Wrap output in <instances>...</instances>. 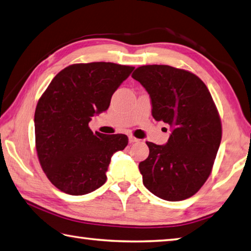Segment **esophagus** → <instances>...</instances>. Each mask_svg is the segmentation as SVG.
<instances>
[{
	"mask_svg": "<svg viewBox=\"0 0 251 251\" xmlns=\"http://www.w3.org/2000/svg\"><path fill=\"white\" fill-rule=\"evenodd\" d=\"M128 140H129V143H130V144H133V143H136V141H138L139 139H137L136 137H134V136H129V137H128Z\"/></svg>",
	"mask_w": 251,
	"mask_h": 251,
	"instance_id": "obj_1",
	"label": "esophagus"
}]
</instances>
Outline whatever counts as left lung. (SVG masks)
Instances as JSON below:
<instances>
[{
    "label": "left lung",
    "instance_id": "obj_1",
    "mask_svg": "<svg viewBox=\"0 0 251 251\" xmlns=\"http://www.w3.org/2000/svg\"><path fill=\"white\" fill-rule=\"evenodd\" d=\"M131 76L149 93L154 120L172 128L166 145L146 143L144 185L166 201L189 199L211 175L220 148L222 123L212 95L198 75L170 66H141Z\"/></svg>",
    "mask_w": 251,
    "mask_h": 251
}]
</instances>
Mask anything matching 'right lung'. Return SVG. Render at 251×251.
<instances>
[{
    "label": "right lung",
    "instance_id": "right-lung-1",
    "mask_svg": "<svg viewBox=\"0 0 251 251\" xmlns=\"http://www.w3.org/2000/svg\"><path fill=\"white\" fill-rule=\"evenodd\" d=\"M135 69L113 62L75 63L54 76L35 111L36 150L45 175L62 192L83 195L106 181L123 134H95L91 117L106 111L113 93Z\"/></svg>",
    "mask_w": 251,
    "mask_h": 251
}]
</instances>
